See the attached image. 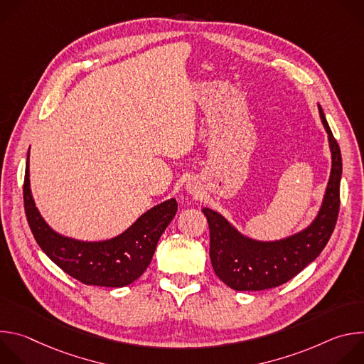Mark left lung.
<instances>
[{
    "label": "left lung",
    "mask_w": 364,
    "mask_h": 364,
    "mask_svg": "<svg viewBox=\"0 0 364 364\" xmlns=\"http://www.w3.org/2000/svg\"><path fill=\"white\" fill-rule=\"evenodd\" d=\"M320 117L331 148V174L318 216L305 230L277 242H257L240 235L223 216L204 207L210 229V259L216 275L232 289L262 291L279 287L298 275L323 252L336 228L340 210L343 171L340 146L321 107Z\"/></svg>",
    "instance_id": "8db88e82"
}]
</instances>
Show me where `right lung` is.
<instances>
[{"label": "right lung", "instance_id": "right-lung-1", "mask_svg": "<svg viewBox=\"0 0 364 364\" xmlns=\"http://www.w3.org/2000/svg\"><path fill=\"white\" fill-rule=\"evenodd\" d=\"M23 196L28 226L41 250L72 278L96 287L121 288L138 279L148 268L163 232L177 213V201L170 198L152 207L114 239L80 242L65 237L43 220L34 204L28 178V155Z\"/></svg>", "mask_w": 364, "mask_h": 364}]
</instances>
